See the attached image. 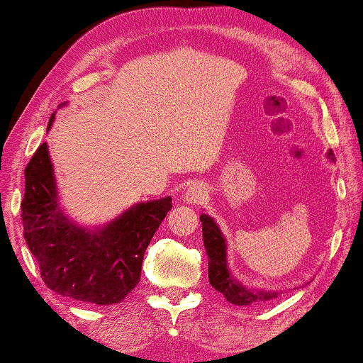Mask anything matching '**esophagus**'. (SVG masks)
<instances>
[{
	"label": "esophagus",
	"mask_w": 363,
	"mask_h": 363,
	"mask_svg": "<svg viewBox=\"0 0 363 363\" xmlns=\"http://www.w3.org/2000/svg\"><path fill=\"white\" fill-rule=\"evenodd\" d=\"M205 196H206L205 186L198 185V183H193V185L185 191V195H183L185 201L190 203V205H196V203H201V200H205Z\"/></svg>",
	"instance_id": "obj_1"
}]
</instances>
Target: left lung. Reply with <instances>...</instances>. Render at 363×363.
<instances>
[{
	"instance_id": "left-lung-1",
	"label": "left lung",
	"mask_w": 363,
	"mask_h": 363,
	"mask_svg": "<svg viewBox=\"0 0 363 363\" xmlns=\"http://www.w3.org/2000/svg\"><path fill=\"white\" fill-rule=\"evenodd\" d=\"M327 158L334 162V153L332 150L327 152ZM203 226V245H205L208 255V277L210 284L218 292H221L235 306H251L262 304L271 299H276L282 294V291H269V289H257V287H247L241 284L235 276L231 274L228 267V245L226 238L218 226V223L210 215L201 213L200 216Z\"/></svg>"
}]
</instances>
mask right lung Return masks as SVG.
I'll list each match as a JSON object with an SVG mask.
<instances>
[{"mask_svg": "<svg viewBox=\"0 0 363 363\" xmlns=\"http://www.w3.org/2000/svg\"><path fill=\"white\" fill-rule=\"evenodd\" d=\"M24 180L23 235L49 289L97 306L125 299L140 281L143 255L172 210V198L137 203L101 228L77 225L59 201L46 142L29 160Z\"/></svg>", "mask_w": 363, "mask_h": 363, "instance_id": "1", "label": "right lung"}]
</instances>
